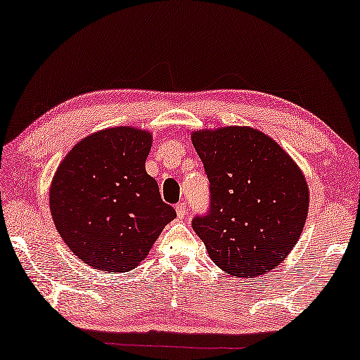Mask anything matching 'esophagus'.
<instances>
[{
	"instance_id": "obj_1",
	"label": "esophagus",
	"mask_w": 360,
	"mask_h": 360,
	"mask_svg": "<svg viewBox=\"0 0 360 360\" xmlns=\"http://www.w3.org/2000/svg\"><path fill=\"white\" fill-rule=\"evenodd\" d=\"M186 213H187V207H186V203H178V205H176V214H178V218H179V219L184 218Z\"/></svg>"
}]
</instances>
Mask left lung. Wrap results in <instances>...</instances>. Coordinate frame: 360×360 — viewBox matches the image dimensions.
Returning <instances> with one entry per match:
<instances>
[{
  "mask_svg": "<svg viewBox=\"0 0 360 360\" xmlns=\"http://www.w3.org/2000/svg\"><path fill=\"white\" fill-rule=\"evenodd\" d=\"M192 144L210 179L211 208L192 221L211 261L233 277L281 264L303 232L309 187L303 171L259 129H197Z\"/></svg>",
  "mask_w": 360,
  "mask_h": 360,
  "instance_id": "1",
  "label": "left lung"
}]
</instances>
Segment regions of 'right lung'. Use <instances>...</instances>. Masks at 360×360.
I'll list each match as a JSON object with an SVG mask.
<instances>
[{
    "label": "right lung",
    "mask_w": 360,
    "mask_h": 360,
    "mask_svg": "<svg viewBox=\"0 0 360 360\" xmlns=\"http://www.w3.org/2000/svg\"><path fill=\"white\" fill-rule=\"evenodd\" d=\"M152 139L134 127L101 129L77 142L56 169L49 187L54 226L93 269H134L176 218L146 171Z\"/></svg>",
    "instance_id": "1"
}]
</instances>
